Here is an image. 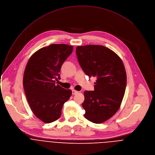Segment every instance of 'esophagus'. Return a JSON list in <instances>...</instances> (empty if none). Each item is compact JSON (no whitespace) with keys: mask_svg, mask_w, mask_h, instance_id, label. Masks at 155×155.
Wrapping results in <instances>:
<instances>
[{"mask_svg":"<svg viewBox=\"0 0 155 155\" xmlns=\"http://www.w3.org/2000/svg\"><path fill=\"white\" fill-rule=\"evenodd\" d=\"M78 94V91H75V90H73V91H72V94H73V95H76V94Z\"/></svg>","mask_w":155,"mask_h":155,"instance_id":"esophagus-1","label":"esophagus"}]
</instances>
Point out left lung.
Instances as JSON below:
<instances>
[{"mask_svg": "<svg viewBox=\"0 0 155 155\" xmlns=\"http://www.w3.org/2000/svg\"><path fill=\"white\" fill-rule=\"evenodd\" d=\"M76 54L84 72L97 78L94 91L84 92V117L94 123H102L121 104L127 82L124 64L113 51L103 45L78 46Z\"/></svg>", "mask_w": 155, "mask_h": 155, "instance_id": "obj_1", "label": "left lung"}]
</instances>
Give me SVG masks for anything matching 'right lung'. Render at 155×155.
Masks as SVG:
<instances>
[{
  "label": "right lung",
  "mask_w": 155,
  "mask_h": 155,
  "mask_svg": "<svg viewBox=\"0 0 155 155\" xmlns=\"http://www.w3.org/2000/svg\"><path fill=\"white\" fill-rule=\"evenodd\" d=\"M73 47L51 44L36 51L28 60L23 76V87L30 108L44 123L58 119L64 103L72 91L55 84L60 79L63 63L73 51Z\"/></svg>",
  "instance_id": "right-lung-1"
}]
</instances>
